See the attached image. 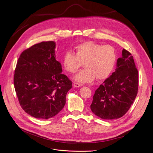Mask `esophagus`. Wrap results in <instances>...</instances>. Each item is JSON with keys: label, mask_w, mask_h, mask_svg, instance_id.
Listing matches in <instances>:
<instances>
[{"label": "esophagus", "mask_w": 153, "mask_h": 153, "mask_svg": "<svg viewBox=\"0 0 153 153\" xmlns=\"http://www.w3.org/2000/svg\"><path fill=\"white\" fill-rule=\"evenodd\" d=\"M83 85V84L80 83H77V82H74L73 84V86L74 87H76V88H79V87H80Z\"/></svg>", "instance_id": "1"}]
</instances>
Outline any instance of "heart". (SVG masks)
Instances as JSON below:
<instances>
[{
    "label": "heart",
    "instance_id": "heart-1",
    "mask_svg": "<svg viewBox=\"0 0 153 153\" xmlns=\"http://www.w3.org/2000/svg\"><path fill=\"white\" fill-rule=\"evenodd\" d=\"M62 63L65 70L70 73H76L83 63L85 68L74 79L78 82L90 83L96 77L104 80L111 74L116 63V54L111 45L88 41L78 45L75 54L71 51L65 53Z\"/></svg>",
    "mask_w": 153,
    "mask_h": 153
}]
</instances>
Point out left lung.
Wrapping results in <instances>:
<instances>
[{"label":"left lung","instance_id":"1","mask_svg":"<svg viewBox=\"0 0 153 153\" xmlns=\"http://www.w3.org/2000/svg\"><path fill=\"white\" fill-rule=\"evenodd\" d=\"M138 84V71L133 57L123 49L115 71L95 91L90 106L92 112L102 119L122 117L136 97Z\"/></svg>","mask_w":153,"mask_h":153}]
</instances>
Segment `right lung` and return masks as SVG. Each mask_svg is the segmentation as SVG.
<instances>
[{"label": "right lung", "instance_id": "add662e5", "mask_svg": "<svg viewBox=\"0 0 153 153\" xmlns=\"http://www.w3.org/2000/svg\"><path fill=\"white\" fill-rule=\"evenodd\" d=\"M56 43L42 42L24 51L17 62L14 85L23 110L36 119L57 115L66 103L72 82L62 74L56 60Z\"/></svg>", "mask_w": 153, "mask_h": 153}]
</instances>
